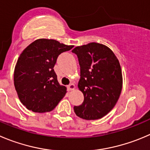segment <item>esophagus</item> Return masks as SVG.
Masks as SVG:
<instances>
[{
	"label": "esophagus",
	"instance_id": "esophagus-1",
	"mask_svg": "<svg viewBox=\"0 0 150 150\" xmlns=\"http://www.w3.org/2000/svg\"><path fill=\"white\" fill-rule=\"evenodd\" d=\"M75 88H76V86H75V85L73 83H71L70 85H68V87H67V89H68V91H73V90H74Z\"/></svg>",
	"mask_w": 150,
	"mask_h": 150
}]
</instances>
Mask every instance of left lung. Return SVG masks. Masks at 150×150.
Returning <instances> with one entry per match:
<instances>
[{
  "instance_id": "8db88e82",
  "label": "left lung",
  "mask_w": 150,
  "mask_h": 150,
  "mask_svg": "<svg viewBox=\"0 0 150 150\" xmlns=\"http://www.w3.org/2000/svg\"><path fill=\"white\" fill-rule=\"evenodd\" d=\"M80 65L78 88L84 102L74 106L77 116L95 120L106 115L119 100L123 84L120 63L112 50L103 44L91 42L74 48Z\"/></svg>"
}]
</instances>
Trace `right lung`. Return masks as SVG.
<instances>
[{
	"mask_svg": "<svg viewBox=\"0 0 150 150\" xmlns=\"http://www.w3.org/2000/svg\"><path fill=\"white\" fill-rule=\"evenodd\" d=\"M55 40L38 39L20 55L14 71V85L21 103L35 112H50L66 93L54 70L58 56L71 50Z\"/></svg>",
	"mask_w": 150,
	"mask_h": 150,
	"instance_id": "1",
	"label": "right lung"
}]
</instances>
